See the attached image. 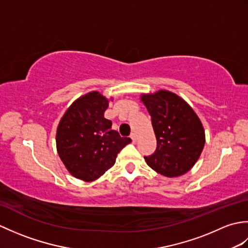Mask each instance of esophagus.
Returning a JSON list of instances; mask_svg holds the SVG:
<instances>
[{"mask_svg": "<svg viewBox=\"0 0 248 248\" xmlns=\"http://www.w3.org/2000/svg\"><path fill=\"white\" fill-rule=\"evenodd\" d=\"M130 138L132 139L133 143H135V141H136V139H138V136H136V133H135V132H132V133L130 134Z\"/></svg>", "mask_w": 248, "mask_h": 248, "instance_id": "obj_1", "label": "esophagus"}]
</instances>
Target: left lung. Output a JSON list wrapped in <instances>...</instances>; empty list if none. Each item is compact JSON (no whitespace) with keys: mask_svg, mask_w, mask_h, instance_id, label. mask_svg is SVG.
I'll return each instance as SVG.
<instances>
[{"mask_svg":"<svg viewBox=\"0 0 248 248\" xmlns=\"http://www.w3.org/2000/svg\"><path fill=\"white\" fill-rule=\"evenodd\" d=\"M141 101L151 116L156 149L144 156L152 170L165 177L187 172L204 146V130L193 108L176 93L159 91L143 94Z\"/></svg>","mask_w":248,"mask_h":248,"instance_id":"8db88e82","label":"left lung"}]
</instances>
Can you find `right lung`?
<instances>
[{"mask_svg": "<svg viewBox=\"0 0 248 248\" xmlns=\"http://www.w3.org/2000/svg\"><path fill=\"white\" fill-rule=\"evenodd\" d=\"M108 99L98 92L78 98L66 110L56 133L61 160L72 176L93 181L115 164L116 156L130 138H121L112 130V121L104 118Z\"/></svg>", "mask_w": 248, "mask_h": 248, "instance_id": "obj_1", "label": "right lung"}]
</instances>
